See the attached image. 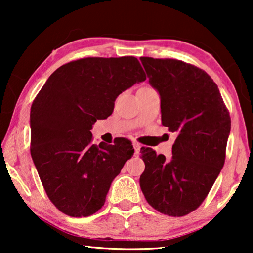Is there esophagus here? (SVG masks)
Returning <instances> with one entry per match:
<instances>
[{"label": "esophagus", "instance_id": "esophagus-1", "mask_svg": "<svg viewBox=\"0 0 253 253\" xmlns=\"http://www.w3.org/2000/svg\"><path fill=\"white\" fill-rule=\"evenodd\" d=\"M133 148H134V155H138L139 154V151H140V145L138 143H133Z\"/></svg>", "mask_w": 253, "mask_h": 253}]
</instances>
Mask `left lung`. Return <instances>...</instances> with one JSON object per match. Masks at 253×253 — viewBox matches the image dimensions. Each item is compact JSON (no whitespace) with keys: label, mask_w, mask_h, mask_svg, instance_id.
I'll use <instances>...</instances> for the list:
<instances>
[{"label":"left lung","mask_w":253,"mask_h":253,"mask_svg":"<svg viewBox=\"0 0 253 253\" xmlns=\"http://www.w3.org/2000/svg\"><path fill=\"white\" fill-rule=\"evenodd\" d=\"M140 61L160 94L162 124L177 134L170 159L141 147L140 189L160 213L184 216L202 205L223 167L229 112L217 85L202 69L172 58Z\"/></svg>","instance_id":"1"}]
</instances>
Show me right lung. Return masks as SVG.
<instances>
[{
    "label": "right lung",
    "instance_id": "obj_1",
    "mask_svg": "<svg viewBox=\"0 0 253 253\" xmlns=\"http://www.w3.org/2000/svg\"><path fill=\"white\" fill-rule=\"evenodd\" d=\"M146 79L133 56L87 57L55 70L31 107V155L50 202L69 216L101 209L110 184L134 150L130 140L92 144L96 120L115 100Z\"/></svg>",
    "mask_w": 253,
    "mask_h": 253
}]
</instances>
